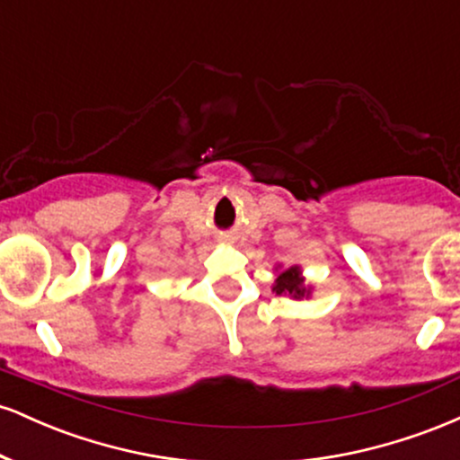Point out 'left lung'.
I'll list each match as a JSON object with an SVG mask.
<instances>
[{
  "label": "left lung",
  "instance_id": "obj_1",
  "mask_svg": "<svg viewBox=\"0 0 460 460\" xmlns=\"http://www.w3.org/2000/svg\"><path fill=\"white\" fill-rule=\"evenodd\" d=\"M272 289L279 294V296H281V294H285V296H294V298L309 296V288H305V279L300 277V270L296 266L288 268V270L279 274Z\"/></svg>",
  "mask_w": 460,
  "mask_h": 460
}]
</instances>
